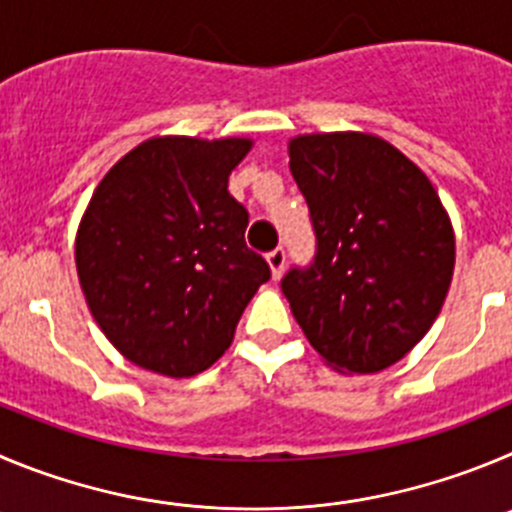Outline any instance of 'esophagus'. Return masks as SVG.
Instances as JSON below:
<instances>
[{
    "label": "esophagus",
    "instance_id": "obj_1",
    "mask_svg": "<svg viewBox=\"0 0 512 512\" xmlns=\"http://www.w3.org/2000/svg\"><path fill=\"white\" fill-rule=\"evenodd\" d=\"M267 262H270V270H272V278L278 280L285 270V250L283 247H275L272 252H267Z\"/></svg>",
    "mask_w": 512,
    "mask_h": 512
}]
</instances>
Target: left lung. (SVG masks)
Listing matches in <instances>:
<instances>
[{"instance_id": "1", "label": "left lung", "mask_w": 512, "mask_h": 512, "mask_svg": "<svg viewBox=\"0 0 512 512\" xmlns=\"http://www.w3.org/2000/svg\"><path fill=\"white\" fill-rule=\"evenodd\" d=\"M290 171L315 255L280 288L333 369L376 374L412 351L442 308L455 267L450 217L422 169L366 133L293 138Z\"/></svg>"}]
</instances>
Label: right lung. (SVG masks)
<instances>
[{"mask_svg": "<svg viewBox=\"0 0 512 512\" xmlns=\"http://www.w3.org/2000/svg\"><path fill=\"white\" fill-rule=\"evenodd\" d=\"M247 138H151L93 191L75 240L85 300L141 369L194 376L222 356L270 265L250 250V214L227 191Z\"/></svg>", "mask_w": 512, "mask_h": 512, "instance_id": "1", "label": "right lung"}]
</instances>
